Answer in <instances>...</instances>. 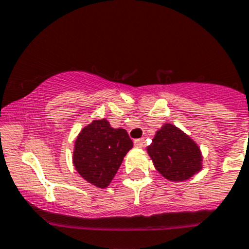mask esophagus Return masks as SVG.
<instances>
[{"label": "esophagus", "mask_w": 249, "mask_h": 249, "mask_svg": "<svg viewBox=\"0 0 249 249\" xmlns=\"http://www.w3.org/2000/svg\"><path fill=\"white\" fill-rule=\"evenodd\" d=\"M143 143H145V139H136V140L134 141V145H135V147L138 148L142 147Z\"/></svg>", "instance_id": "obj_1"}]
</instances>
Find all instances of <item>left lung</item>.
Returning <instances> with one entry per match:
<instances>
[{"label": "left lung", "mask_w": 249, "mask_h": 249, "mask_svg": "<svg viewBox=\"0 0 249 249\" xmlns=\"http://www.w3.org/2000/svg\"><path fill=\"white\" fill-rule=\"evenodd\" d=\"M147 153L155 168L169 182H184L203 169V153L196 141L171 123L157 130Z\"/></svg>", "instance_id": "8db88e82"}]
</instances>
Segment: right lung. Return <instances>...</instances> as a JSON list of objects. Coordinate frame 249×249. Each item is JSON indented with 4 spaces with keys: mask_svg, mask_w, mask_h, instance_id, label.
I'll return each instance as SVG.
<instances>
[{
    "mask_svg": "<svg viewBox=\"0 0 249 249\" xmlns=\"http://www.w3.org/2000/svg\"><path fill=\"white\" fill-rule=\"evenodd\" d=\"M132 146L125 129H114L106 118L93 120L78 132L72 163L89 184L106 189Z\"/></svg>",
    "mask_w": 249,
    "mask_h": 249,
    "instance_id": "add662e5",
    "label": "right lung"
}]
</instances>
